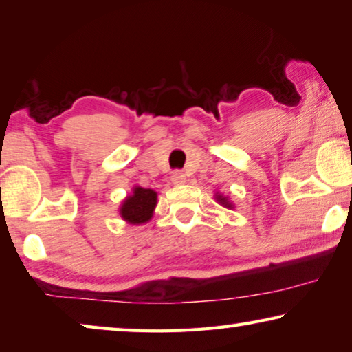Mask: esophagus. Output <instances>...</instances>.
<instances>
[{"instance_id":"1","label":"esophagus","mask_w":352,"mask_h":352,"mask_svg":"<svg viewBox=\"0 0 352 352\" xmlns=\"http://www.w3.org/2000/svg\"><path fill=\"white\" fill-rule=\"evenodd\" d=\"M170 182L174 183V184H177V186H180V184L186 183V175H184L182 170H175V172H172Z\"/></svg>"}]
</instances>
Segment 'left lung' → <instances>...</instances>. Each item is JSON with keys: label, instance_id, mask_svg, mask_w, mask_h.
Wrapping results in <instances>:
<instances>
[{"label": "left lung", "instance_id": "1", "mask_svg": "<svg viewBox=\"0 0 352 352\" xmlns=\"http://www.w3.org/2000/svg\"><path fill=\"white\" fill-rule=\"evenodd\" d=\"M216 200L219 201L220 205L225 206V208H230V210H231V208H233V204H231V201L228 200V197H223L222 194H217V195H216Z\"/></svg>", "mask_w": 352, "mask_h": 352}]
</instances>
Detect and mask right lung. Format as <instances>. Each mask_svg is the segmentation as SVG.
<instances>
[{"mask_svg": "<svg viewBox=\"0 0 352 352\" xmlns=\"http://www.w3.org/2000/svg\"><path fill=\"white\" fill-rule=\"evenodd\" d=\"M155 206H157V192L153 189L135 186L133 194L122 201L119 214L126 222L141 225L147 223L152 219Z\"/></svg>", "mask_w": 352, "mask_h": 352, "instance_id": "add662e5", "label": "right lung"}]
</instances>
